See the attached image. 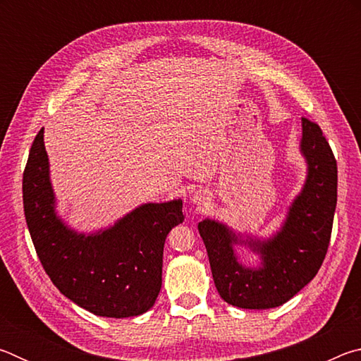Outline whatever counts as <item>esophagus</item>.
I'll list each match as a JSON object with an SVG mask.
<instances>
[{"mask_svg": "<svg viewBox=\"0 0 361 361\" xmlns=\"http://www.w3.org/2000/svg\"><path fill=\"white\" fill-rule=\"evenodd\" d=\"M191 202L195 207H205L207 204L210 202V192L207 191V189H197V191H194L191 194Z\"/></svg>", "mask_w": 361, "mask_h": 361, "instance_id": "34e87169", "label": "esophagus"}]
</instances>
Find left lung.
Segmentation results:
<instances>
[{
	"label": "left lung",
	"instance_id": "obj_1",
	"mask_svg": "<svg viewBox=\"0 0 361 361\" xmlns=\"http://www.w3.org/2000/svg\"><path fill=\"white\" fill-rule=\"evenodd\" d=\"M301 129L305 180L277 231L261 237L213 218L197 226L219 296L235 307H279L317 276L325 259L338 200V166L320 127L302 118ZM239 246L258 255L259 262L243 265L236 255Z\"/></svg>",
	"mask_w": 361,
	"mask_h": 361
}]
</instances>
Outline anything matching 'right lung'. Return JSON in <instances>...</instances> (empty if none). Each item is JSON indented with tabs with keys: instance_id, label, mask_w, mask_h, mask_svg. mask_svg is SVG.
Wrapping results in <instances>:
<instances>
[{
	"instance_id": "obj_1",
	"label": "right lung",
	"mask_w": 361,
	"mask_h": 361,
	"mask_svg": "<svg viewBox=\"0 0 361 361\" xmlns=\"http://www.w3.org/2000/svg\"><path fill=\"white\" fill-rule=\"evenodd\" d=\"M22 189L36 253L63 296L108 319L148 312L161 291L167 234L185 221L181 199L142 204L106 228H71L57 210L44 129L30 149Z\"/></svg>"
}]
</instances>
